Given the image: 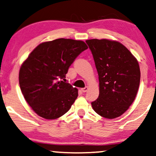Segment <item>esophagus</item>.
Here are the masks:
<instances>
[{
  "label": "esophagus",
  "mask_w": 156,
  "mask_h": 156,
  "mask_svg": "<svg viewBox=\"0 0 156 156\" xmlns=\"http://www.w3.org/2000/svg\"><path fill=\"white\" fill-rule=\"evenodd\" d=\"M87 90H88V87H85L81 89V91H82V92H86Z\"/></svg>",
  "instance_id": "34e87169"
}]
</instances>
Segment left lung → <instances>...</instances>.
<instances>
[{"instance_id": "8db88e82", "label": "left lung", "mask_w": 156, "mask_h": 156, "mask_svg": "<svg viewBox=\"0 0 156 156\" xmlns=\"http://www.w3.org/2000/svg\"><path fill=\"white\" fill-rule=\"evenodd\" d=\"M94 58L100 82L98 98L92 107L100 116L114 119L122 115L136 97L140 80L138 62L120 42L87 40Z\"/></svg>"}]
</instances>
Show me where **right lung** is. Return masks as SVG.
Here are the masks:
<instances>
[{
	"instance_id": "add662e5",
	"label": "right lung",
	"mask_w": 156,
	"mask_h": 156,
	"mask_svg": "<svg viewBox=\"0 0 156 156\" xmlns=\"http://www.w3.org/2000/svg\"><path fill=\"white\" fill-rule=\"evenodd\" d=\"M87 48L82 41L58 38L40 44L24 61L19 71L20 88L38 116L55 120L71 108L78 90L66 82V74Z\"/></svg>"
}]
</instances>
